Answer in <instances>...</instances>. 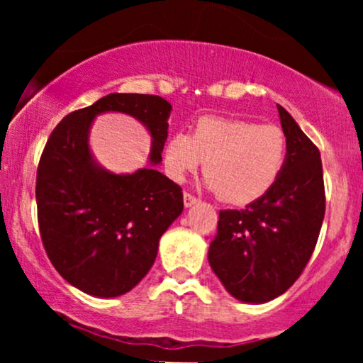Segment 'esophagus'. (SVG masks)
I'll use <instances>...</instances> for the list:
<instances>
[{
  "label": "esophagus",
  "instance_id": "34e87169",
  "mask_svg": "<svg viewBox=\"0 0 363 363\" xmlns=\"http://www.w3.org/2000/svg\"><path fill=\"white\" fill-rule=\"evenodd\" d=\"M196 203H198V198H194V196L189 193H184V206L186 208H191L193 205H196Z\"/></svg>",
  "mask_w": 363,
  "mask_h": 363
}]
</instances>
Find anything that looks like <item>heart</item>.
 I'll list each match as a JSON object with an SVG mask.
<instances>
[{
    "label": "heart",
    "instance_id": "obj_1",
    "mask_svg": "<svg viewBox=\"0 0 363 363\" xmlns=\"http://www.w3.org/2000/svg\"><path fill=\"white\" fill-rule=\"evenodd\" d=\"M285 157L286 138L278 126L220 116H203L191 136L174 133L164 148L174 181H184L205 162L206 186L230 205H249L268 193Z\"/></svg>",
    "mask_w": 363,
    "mask_h": 363
}]
</instances>
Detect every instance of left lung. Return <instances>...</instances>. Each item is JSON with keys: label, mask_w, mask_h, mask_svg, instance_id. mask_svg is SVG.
<instances>
[{"label": "left lung", "mask_w": 363, "mask_h": 363, "mask_svg": "<svg viewBox=\"0 0 363 363\" xmlns=\"http://www.w3.org/2000/svg\"><path fill=\"white\" fill-rule=\"evenodd\" d=\"M286 157L272 189L244 210L220 211L208 261L225 290L245 303H264L294 285L309 262L324 220L318 147L278 106Z\"/></svg>", "instance_id": "obj_1"}]
</instances>
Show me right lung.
<instances>
[{
    "label": "right lung",
    "instance_id": "add662e5",
    "mask_svg": "<svg viewBox=\"0 0 363 363\" xmlns=\"http://www.w3.org/2000/svg\"><path fill=\"white\" fill-rule=\"evenodd\" d=\"M172 106L158 95L109 94L74 111L49 136L37 169V215L52 266L91 297L128 294L153 266L158 240L182 213V193L158 172ZM121 111L152 136L148 168L116 174L89 150L97 115Z\"/></svg>",
    "mask_w": 363,
    "mask_h": 363
}]
</instances>
